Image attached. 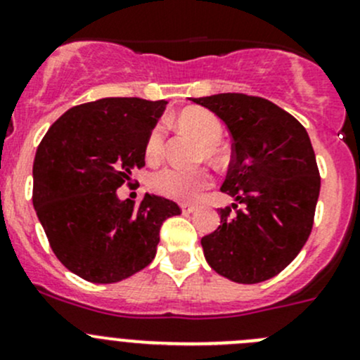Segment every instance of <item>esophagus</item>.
I'll return each instance as SVG.
<instances>
[{
  "label": "esophagus",
  "mask_w": 360,
  "mask_h": 360,
  "mask_svg": "<svg viewBox=\"0 0 360 360\" xmlns=\"http://www.w3.org/2000/svg\"><path fill=\"white\" fill-rule=\"evenodd\" d=\"M197 209L198 207L193 205V203H183V205H181V210H183L184 214H191V212H195Z\"/></svg>",
  "instance_id": "obj_1"
}]
</instances>
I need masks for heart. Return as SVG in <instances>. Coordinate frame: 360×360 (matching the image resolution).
Masks as SVG:
<instances>
[{
    "label": "heart",
    "instance_id": "heart-1",
    "mask_svg": "<svg viewBox=\"0 0 360 360\" xmlns=\"http://www.w3.org/2000/svg\"><path fill=\"white\" fill-rule=\"evenodd\" d=\"M177 123L183 129L195 134L205 144L203 157H207L210 162H219L223 123L216 115L202 110V108H190L177 116ZM163 148H165V125L157 123L148 134L146 146H144V155H146L148 162H158L163 155ZM209 184L210 176L205 170H184L177 169V167H165L151 177V188L157 193L181 202L195 200Z\"/></svg>",
    "mask_w": 360,
    "mask_h": 360
}]
</instances>
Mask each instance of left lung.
I'll list each match as a JSON object with an SVG mask.
<instances>
[{
	"label": "left lung",
	"instance_id": "obj_1",
	"mask_svg": "<svg viewBox=\"0 0 360 360\" xmlns=\"http://www.w3.org/2000/svg\"><path fill=\"white\" fill-rule=\"evenodd\" d=\"M191 101L219 116L233 139L221 191L235 198L236 214L219 209L221 224L202 238L203 256L238 284L268 281L300 254L314 226L321 177L310 137L263 97L216 94Z\"/></svg>",
	"mask_w": 360,
	"mask_h": 360
}]
</instances>
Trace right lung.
<instances>
[{
	"label": "right lung",
	"instance_id": "right-lung-1",
	"mask_svg": "<svg viewBox=\"0 0 360 360\" xmlns=\"http://www.w3.org/2000/svg\"><path fill=\"white\" fill-rule=\"evenodd\" d=\"M165 101L106 97L64 112L32 165V205L57 259L85 281L112 284L153 261L160 228L179 205L144 195L136 205L116 190L144 167L150 130Z\"/></svg>",
	"mask_w": 360,
	"mask_h": 360
}]
</instances>
